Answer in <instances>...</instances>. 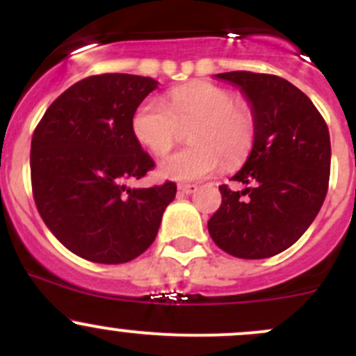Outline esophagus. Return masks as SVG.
<instances>
[{"label":"esophagus","mask_w":356,"mask_h":356,"mask_svg":"<svg viewBox=\"0 0 356 356\" xmlns=\"http://www.w3.org/2000/svg\"><path fill=\"white\" fill-rule=\"evenodd\" d=\"M198 186L196 184H179V191L186 193V195H191V193H196Z\"/></svg>","instance_id":"obj_1"}]
</instances>
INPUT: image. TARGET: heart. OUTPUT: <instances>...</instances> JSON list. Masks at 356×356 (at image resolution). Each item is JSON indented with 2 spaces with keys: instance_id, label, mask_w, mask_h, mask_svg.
I'll list each match as a JSON object with an SVG mask.
<instances>
[{
  "instance_id": "obj_1",
  "label": "heart",
  "mask_w": 356,
  "mask_h": 356,
  "mask_svg": "<svg viewBox=\"0 0 356 356\" xmlns=\"http://www.w3.org/2000/svg\"><path fill=\"white\" fill-rule=\"evenodd\" d=\"M193 146L163 158L160 174L177 181H195L222 167H238L251 153L257 138V115L227 88L196 81L168 92V105L146 99L132 115L131 127L143 146L163 156L189 127Z\"/></svg>"
}]
</instances>
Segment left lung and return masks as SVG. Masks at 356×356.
Instances as JSON below:
<instances>
[{
    "label": "left lung",
    "mask_w": 356,
    "mask_h": 356,
    "mask_svg": "<svg viewBox=\"0 0 356 356\" xmlns=\"http://www.w3.org/2000/svg\"><path fill=\"white\" fill-rule=\"evenodd\" d=\"M217 77L248 96L257 138L245 167L231 179L246 188L218 186L222 203L208 220V232L236 258L274 257L310 227L327 195V124L310 98L279 75L236 70Z\"/></svg>",
    "instance_id": "obj_1"
}]
</instances>
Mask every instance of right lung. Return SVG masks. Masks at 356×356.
Wrapping results in <instances>:
<instances>
[{
	"instance_id": "right-lung-1",
	"label": "right lung",
	"mask_w": 356,
	"mask_h": 356,
	"mask_svg": "<svg viewBox=\"0 0 356 356\" xmlns=\"http://www.w3.org/2000/svg\"><path fill=\"white\" fill-rule=\"evenodd\" d=\"M158 82L99 74L75 82L39 120L31 143V184L39 215L67 250L96 264H125L155 241L175 182L127 189L155 161L131 120Z\"/></svg>"
}]
</instances>
